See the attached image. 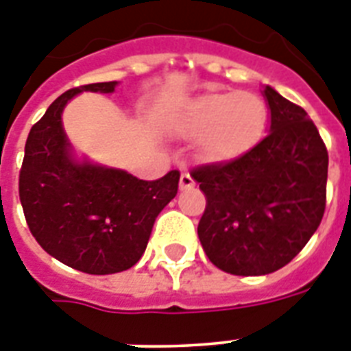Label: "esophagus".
<instances>
[{
    "label": "esophagus",
    "instance_id": "1",
    "mask_svg": "<svg viewBox=\"0 0 351 351\" xmlns=\"http://www.w3.org/2000/svg\"><path fill=\"white\" fill-rule=\"evenodd\" d=\"M195 186V180L191 178L189 173H182L180 175V191H187V189H191Z\"/></svg>",
    "mask_w": 351,
    "mask_h": 351
}]
</instances>
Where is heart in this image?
<instances>
[{
  "mask_svg": "<svg viewBox=\"0 0 351 351\" xmlns=\"http://www.w3.org/2000/svg\"><path fill=\"white\" fill-rule=\"evenodd\" d=\"M267 120L266 104L253 93H204L180 106L175 127L198 138V151L211 164L244 156L261 140Z\"/></svg>",
  "mask_w": 351,
  "mask_h": 351,
  "instance_id": "heart-1",
  "label": "heart"
}]
</instances>
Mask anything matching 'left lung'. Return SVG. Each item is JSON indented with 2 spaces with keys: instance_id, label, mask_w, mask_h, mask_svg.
I'll return each mask as SVG.
<instances>
[{
  "instance_id": "left-lung-1",
  "label": "left lung",
  "mask_w": 351,
  "mask_h": 351,
  "mask_svg": "<svg viewBox=\"0 0 351 351\" xmlns=\"http://www.w3.org/2000/svg\"><path fill=\"white\" fill-rule=\"evenodd\" d=\"M266 138L244 156L191 173L208 198L198 239L209 261L240 277L284 267L308 244L326 206L328 151L315 123L266 85Z\"/></svg>"
}]
</instances>
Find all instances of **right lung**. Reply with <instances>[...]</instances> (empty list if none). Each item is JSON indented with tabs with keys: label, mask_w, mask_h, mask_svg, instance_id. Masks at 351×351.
I'll use <instances>...</instances> for the list:
<instances>
[{
	"label": "right lung",
	"mask_w": 351,
	"mask_h": 351,
	"mask_svg": "<svg viewBox=\"0 0 351 351\" xmlns=\"http://www.w3.org/2000/svg\"><path fill=\"white\" fill-rule=\"evenodd\" d=\"M120 82L76 87L52 101L32 125L19 173V200L38 244L65 266L90 275L132 267L154 220L176 197L180 173L145 182L74 151L62 114L82 93L112 95Z\"/></svg>",
	"instance_id": "obj_1"
}]
</instances>
